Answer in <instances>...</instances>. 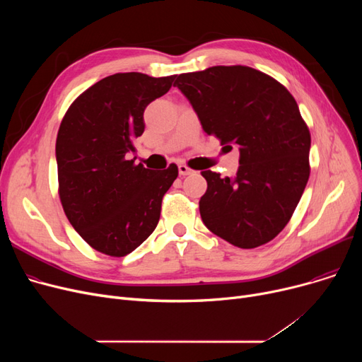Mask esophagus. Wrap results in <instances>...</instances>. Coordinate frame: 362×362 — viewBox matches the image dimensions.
I'll return each mask as SVG.
<instances>
[{"instance_id":"obj_1","label":"esophagus","mask_w":362,"mask_h":362,"mask_svg":"<svg viewBox=\"0 0 362 362\" xmlns=\"http://www.w3.org/2000/svg\"><path fill=\"white\" fill-rule=\"evenodd\" d=\"M192 173V170L189 168L187 165H185V164H179V175H182V176H187V175H191Z\"/></svg>"}]
</instances>
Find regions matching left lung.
Returning <instances> with one entry per match:
<instances>
[{
    "mask_svg": "<svg viewBox=\"0 0 362 362\" xmlns=\"http://www.w3.org/2000/svg\"><path fill=\"white\" fill-rule=\"evenodd\" d=\"M175 86L208 135L238 145L236 175L204 170V224L218 238L251 250L274 239L291 220L310 177V130L295 98L270 76L246 66L185 73Z\"/></svg>",
    "mask_w": 362,
    "mask_h": 362,
    "instance_id": "left-lung-1",
    "label": "left lung"
}]
</instances>
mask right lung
Masks as SVG:
<instances>
[{
  "mask_svg": "<svg viewBox=\"0 0 362 362\" xmlns=\"http://www.w3.org/2000/svg\"><path fill=\"white\" fill-rule=\"evenodd\" d=\"M176 76L116 73L92 85L67 110L55 142L59 194L81 238L110 257L135 251L156 230L164 194L179 170L129 160L145 130L144 111Z\"/></svg>",
  "mask_w": 362,
  "mask_h": 362,
  "instance_id": "add662e5",
  "label": "right lung"
}]
</instances>
